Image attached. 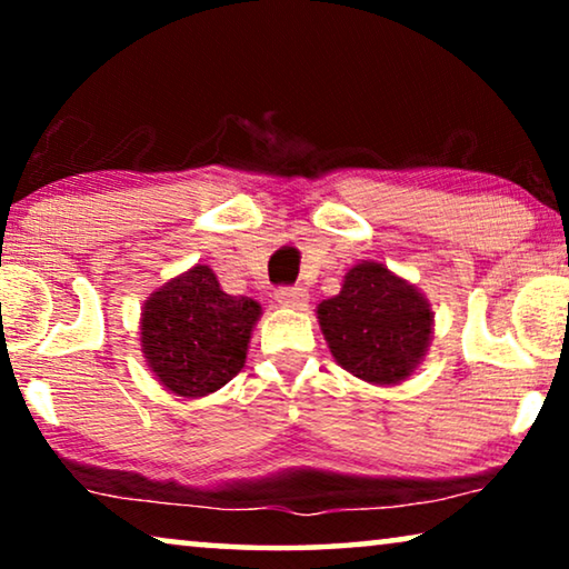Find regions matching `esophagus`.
I'll list each match as a JSON object with an SVG mask.
<instances>
[{"label": "esophagus", "instance_id": "esophagus-1", "mask_svg": "<svg viewBox=\"0 0 569 569\" xmlns=\"http://www.w3.org/2000/svg\"><path fill=\"white\" fill-rule=\"evenodd\" d=\"M274 300L282 308H292V310H302L308 306V292L302 287H282V290L274 292Z\"/></svg>", "mask_w": 569, "mask_h": 569}]
</instances>
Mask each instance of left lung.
Returning a JSON list of instances; mask_svg holds the SVG:
<instances>
[{"label":"left lung","instance_id":"left-lung-1","mask_svg":"<svg viewBox=\"0 0 569 569\" xmlns=\"http://www.w3.org/2000/svg\"><path fill=\"white\" fill-rule=\"evenodd\" d=\"M333 360L370 386H401L430 349L435 310L427 295L383 261H357L339 295L316 308Z\"/></svg>","mask_w":569,"mask_h":569}]
</instances>
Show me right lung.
<instances>
[{
	"label": "right lung",
	"mask_w": 569,
	"mask_h": 569,
	"mask_svg": "<svg viewBox=\"0 0 569 569\" xmlns=\"http://www.w3.org/2000/svg\"><path fill=\"white\" fill-rule=\"evenodd\" d=\"M261 306L228 295L207 263L170 277L139 313V345L158 383L181 399L220 391L243 370Z\"/></svg>",
	"instance_id": "obj_1"
}]
</instances>
